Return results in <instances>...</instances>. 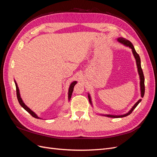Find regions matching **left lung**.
Returning a JSON list of instances; mask_svg holds the SVG:
<instances>
[{
  "label": "left lung",
  "instance_id": "left-lung-1",
  "mask_svg": "<svg viewBox=\"0 0 157 157\" xmlns=\"http://www.w3.org/2000/svg\"><path fill=\"white\" fill-rule=\"evenodd\" d=\"M117 41L120 43L124 44V46L129 47L130 48L132 49V54L134 55L136 61V65H137V71H138V74L140 76V91H141V97L143 98L144 96V94H145V84H144V82H145V78H144V73L143 71H142L141 67V60H140V58L139 54L137 53L134 46L132 44V42L130 41H129L128 40L124 39V38L122 37H118V39H117ZM88 99H89V102L91 104V105H92V99H91V96L89 93H88ZM141 99H139L134 105L132 107V109L128 111L127 113L124 114V115H103V114H100V115L101 116H105V117H111V118H122V117H126L128 115H130L132 113V112L134 111V109L137 106V105L141 102Z\"/></svg>",
  "mask_w": 157,
  "mask_h": 157
}]
</instances>
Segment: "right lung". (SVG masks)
Masks as SVG:
<instances>
[{
    "instance_id": "1",
    "label": "right lung",
    "mask_w": 157,
    "mask_h": 157,
    "mask_svg": "<svg viewBox=\"0 0 157 157\" xmlns=\"http://www.w3.org/2000/svg\"><path fill=\"white\" fill-rule=\"evenodd\" d=\"M14 82H15V84H16V94H17V100L19 101V103H20V105L25 109V111H27L28 113H29L30 115H31L32 117H35V118H40V117H39L37 116L36 114L33 112L31 109H29V107H28L24 103V102H23V101L22 100V99L21 98V96H20V90H19V88L17 86V82H16V80H14ZM77 83V81H73L72 83H71L70 84V86L69 88V91H68V100L70 101L71 99V96H72V94H73V88H74V86H75V84ZM41 119V118H40Z\"/></svg>"
}]
</instances>
